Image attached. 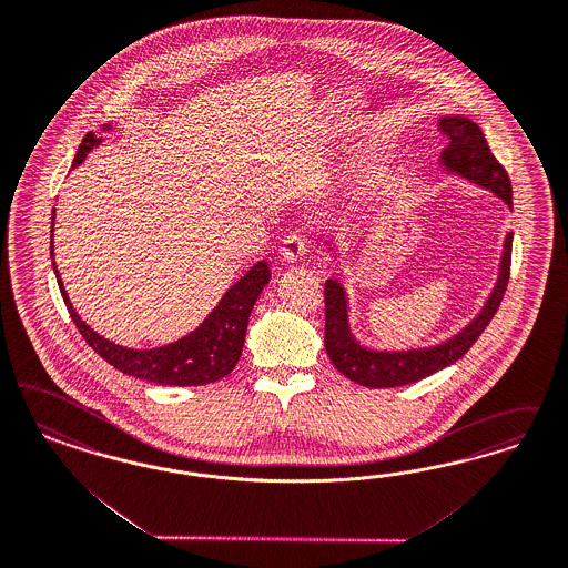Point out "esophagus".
Wrapping results in <instances>:
<instances>
[{
	"label": "esophagus",
	"instance_id": "1",
	"mask_svg": "<svg viewBox=\"0 0 568 568\" xmlns=\"http://www.w3.org/2000/svg\"><path fill=\"white\" fill-rule=\"evenodd\" d=\"M308 252V239L304 235H290L283 239V247H281V254L287 260V262H295V260H302L304 254Z\"/></svg>",
	"mask_w": 568,
	"mask_h": 568
}]
</instances>
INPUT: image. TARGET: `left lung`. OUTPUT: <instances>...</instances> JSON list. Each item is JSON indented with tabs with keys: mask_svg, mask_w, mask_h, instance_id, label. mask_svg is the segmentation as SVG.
<instances>
[{
	"mask_svg": "<svg viewBox=\"0 0 568 568\" xmlns=\"http://www.w3.org/2000/svg\"><path fill=\"white\" fill-rule=\"evenodd\" d=\"M440 130L449 138L447 149L440 153V168L447 176H457L469 184L487 189L499 196L511 210V182L506 170L490 153L487 138L478 123L462 115H443ZM511 239L508 231L504 239V252L499 257V273L480 313L455 335L440 344L424 348H369L356 339L351 327V302L348 292L339 278L325 281V351L335 369L344 373L367 388H394L419 382L432 373L459 361L474 346L480 333L487 329L490 318L497 313L506 287H508Z\"/></svg>",
	"mask_w": 568,
	"mask_h": 568,
	"instance_id": "1",
	"label": "left lung"
}]
</instances>
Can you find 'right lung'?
Listing matches in <instances>:
<instances>
[{
    "instance_id": "obj_1",
    "label": "right lung",
    "mask_w": 568,
    "mask_h": 568,
    "mask_svg": "<svg viewBox=\"0 0 568 568\" xmlns=\"http://www.w3.org/2000/svg\"><path fill=\"white\" fill-rule=\"evenodd\" d=\"M115 130L113 123H104L100 132ZM102 144V136L88 132L79 144L78 155L73 159V170L79 168L85 156ZM54 220L57 210H52V231L54 239ZM52 266L59 281L60 294L69 308L83 339L99 353L109 365H113L125 375L138 379L159 384V386H203L212 384L235 369L239 356L243 353L245 332L250 323V314L254 311L255 300L271 281V268L266 260H260L247 273L243 274L226 294L220 297L214 311L199 323L193 332L182 335L176 342L156 346V348H128L115 344L100 333L94 332L73 308L69 294L62 285L57 262H54V241H50Z\"/></svg>"
}]
</instances>
